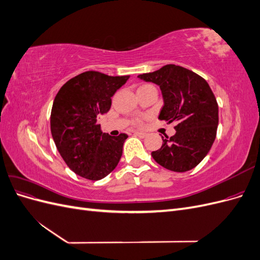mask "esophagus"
I'll return each mask as SVG.
<instances>
[{
	"label": "esophagus",
	"instance_id": "34e87169",
	"mask_svg": "<svg viewBox=\"0 0 260 260\" xmlns=\"http://www.w3.org/2000/svg\"><path fill=\"white\" fill-rule=\"evenodd\" d=\"M133 135H135L136 137H139V138H145L147 135H146V133L145 132H141V131H135V132H133Z\"/></svg>",
	"mask_w": 260,
	"mask_h": 260
}]
</instances>
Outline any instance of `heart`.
Wrapping results in <instances>:
<instances>
[{
  "label": "heart",
  "instance_id": "heart-1",
  "mask_svg": "<svg viewBox=\"0 0 260 260\" xmlns=\"http://www.w3.org/2000/svg\"><path fill=\"white\" fill-rule=\"evenodd\" d=\"M136 123L137 124H141V123H142V121H141L140 119H138V120H136Z\"/></svg>",
  "mask_w": 260,
  "mask_h": 260
}]
</instances>
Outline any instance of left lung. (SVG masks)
Listing matches in <instances>:
<instances>
[{
	"instance_id": "8db88e82",
	"label": "left lung",
	"mask_w": 260,
	"mask_h": 260,
	"mask_svg": "<svg viewBox=\"0 0 260 260\" xmlns=\"http://www.w3.org/2000/svg\"><path fill=\"white\" fill-rule=\"evenodd\" d=\"M138 78L160 88L164 106L159 119L177 122L176 135L162 138L161 147L152 152L153 158L171 171L193 169L216 139L218 104L209 84L198 74L172 64Z\"/></svg>"
}]
</instances>
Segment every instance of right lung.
Instances as JSON below:
<instances>
[{
	"mask_svg": "<svg viewBox=\"0 0 260 260\" xmlns=\"http://www.w3.org/2000/svg\"><path fill=\"white\" fill-rule=\"evenodd\" d=\"M129 77L85 72L68 80L55 96L52 137L62 159L78 176L101 180L119 162L128 136L103 133L98 117L109 111L112 96Z\"/></svg>",
	"mask_w": 260,
	"mask_h": 260,
	"instance_id": "right-lung-1",
	"label": "right lung"
}]
</instances>
